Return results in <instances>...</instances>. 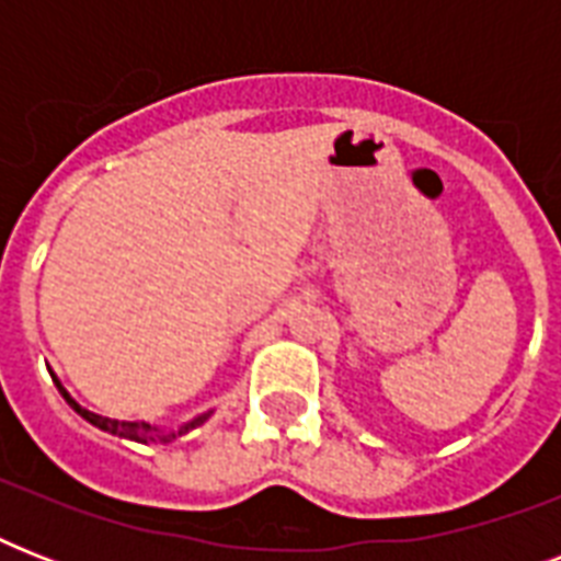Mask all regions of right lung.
<instances>
[{"label": "right lung", "mask_w": 561, "mask_h": 561, "mask_svg": "<svg viewBox=\"0 0 561 561\" xmlns=\"http://www.w3.org/2000/svg\"><path fill=\"white\" fill-rule=\"evenodd\" d=\"M51 381L57 383V390H60V396H64V399L69 401V408H72L75 413H78V416L87 419L90 425L101 427V431H107V434L122 436V439H134V443H145V445H165V443H171V439H178V436L188 434L192 427L203 425V422H206V419H209V413H211V410H209V413H203V416L192 419V422H186V425L178 427V431H162V427L148 425V422H118V419L99 416V413H92V410L81 408V404H78V401H75L72 396H69V392L64 390V383L57 381L55 375H51Z\"/></svg>", "instance_id": "1"}]
</instances>
